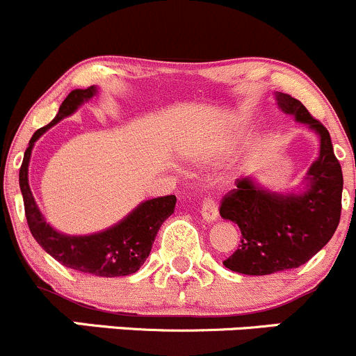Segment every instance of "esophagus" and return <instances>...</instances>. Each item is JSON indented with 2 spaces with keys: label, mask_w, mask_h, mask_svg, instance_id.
<instances>
[{
  "label": "esophagus",
  "mask_w": 356,
  "mask_h": 356,
  "mask_svg": "<svg viewBox=\"0 0 356 356\" xmlns=\"http://www.w3.org/2000/svg\"><path fill=\"white\" fill-rule=\"evenodd\" d=\"M201 217L207 222H215L218 218V208L215 204V201L204 200L201 204Z\"/></svg>",
  "instance_id": "obj_1"
}]
</instances>
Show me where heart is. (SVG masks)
I'll use <instances>...</instances> for the list:
<instances>
[{
    "mask_svg": "<svg viewBox=\"0 0 356 356\" xmlns=\"http://www.w3.org/2000/svg\"><path fill=\"white\" fill-rule=\"evenodd\" d=\"M225 148V141H210V143H198L189 148V156L196 163H204V161L213 160L222 149Z\"/></svg>",
    "mask_w": 356,
    "mask_h": 356,
    "instance_id": "1",
    "label": "heart"
}]
</instances>
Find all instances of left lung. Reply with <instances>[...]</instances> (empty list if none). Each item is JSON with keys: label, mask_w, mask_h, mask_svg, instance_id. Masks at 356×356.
<instances>
[{"label": "left lung", "mask_w": 356, "mask_h": 356, "mask_svg": "<svg viewBox=\"0 0 356 356\" xmlns=\"http://www.w3.org/2000/svg\"><path fill=\"white\" fill-rule=\"evenodd\" d=\"M275 102L317 134L321 149L300 191H272L257 177H243L224 196L220 217L238 224L243 236L224 265L238 274L268 275L300 267L331 241L339 224L343 172L329 131L289 95L275 92Z\"/></svg>", "instance_id": "obj_1"}]
</instances>
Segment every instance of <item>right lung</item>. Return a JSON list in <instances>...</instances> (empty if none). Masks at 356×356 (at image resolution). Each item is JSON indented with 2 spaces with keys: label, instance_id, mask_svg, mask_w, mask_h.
Instances as JSON below:
<instances>
[{
  "label": "right lung",
  "instance_id": "1",
  "mask_svg": "<svg viewBox=\"0 0 356 356\" xmlns=\"http://www.w3.org/2000/svg\"><path fill=\"white\" fill-rule=\"evenodd\" d=\"M96 95H98L96 86L88 89H74L63 99L56 117L48 125L34 132L24 153L19 182L29 229L46 253L51 254L65 267L84 274H92L98 277H120V275L134 274L145 264L161 224L174 213L175 201H177L175 196H160V198L143 201L131 213L105 231L86 236H70L56 231L46 222L29 186V161L35 141L48 129L63 118L70 117L79 106L88 103Z\"/></svg>",
  "mask_w": 356,
  "mask_h": 356
}]
</instances>
